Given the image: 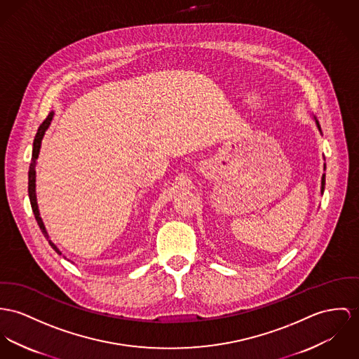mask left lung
<instances>
[{
	"mask_svg": "<svg viewBox=\"0 0 359 359\" xmlns=\"http://www.w3.org/2000/svg\"><path fill=\"white\" fill-rule=\"evenodd\" d=\"M316 123H317V126H318V130L321 131L320 124H318V121H317V120H316ZM324 189H325V175H323V180H321V193H324Z\"/></svg>",
	"mask_w": 359,
	"mask_h": 359,
	"instance_id": "1",
	"label": "left lung"
}]
</instances>
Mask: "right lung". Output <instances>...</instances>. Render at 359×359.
<instances>
[{"label": "right lung", "mask_w": 359, "mask_h": 359, "mask_svg": "<svg viewBox=\"0 0 359 359\" xmlns=\"http://www.w3.org/2000/svg\"><path fill=\"white\" fill-rule=\"evenodd\" d=\"M53 118V111H50L48 114V117L45 118V121L39 126L38 131H36V135L34 139V144H32V157H31V164H29V169H28V196H29V202H31V208H32V212H34V216H35V220L38 222L42 233L45 235V238L49 241V245L52 246V248L55 250L57 254L61 255V251L57 248L55 243L49 239V235L45 229V225L42 222V219L39 216V210H38V205H36V195H35V161L38 158V154H39V149H41V142L42 138L45 135V131L48 130V127L50 126V121Z\"/></svg>", "instance_id": "right-lung-1"}]
</instances>
